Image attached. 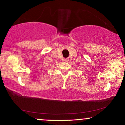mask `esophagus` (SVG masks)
I'll return each mask as SVG.
<instances>
[{"mask_svg":"<svg viewBox=\"0 0 125 125\" xmlns=\"http://www.w3.org/2000/svg\"><path fill=\"white\" fill-rule=\"evenodd\" d=\"M69 60H70L69 58H66V59H64V61H66V62H68V61H69Z\"/></svg>","mask_w":125,"mask_h":125,"instance_id":"34e87169","label":"esophagus"}]
</instances>
